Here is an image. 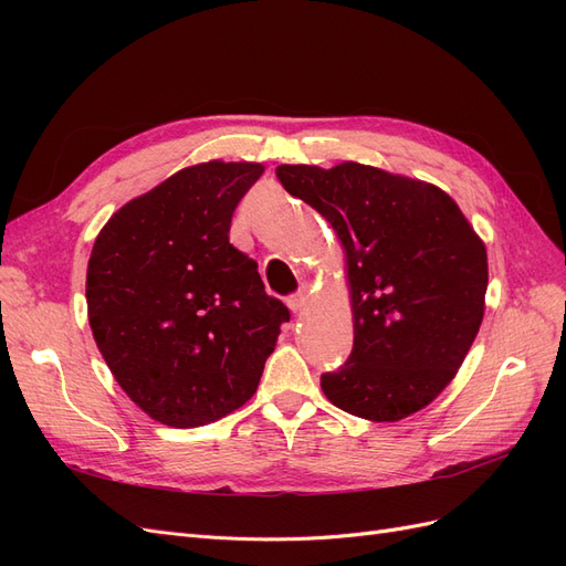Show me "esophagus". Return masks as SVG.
Instances as JSON below:
<instances>
[{"label": "esophagus", "mask_w": 566, "mask_h": 566, "mask_svg": "<svg viewBox=\"0 0 566 566\" xmlns=\"http://www.w3.org/2000/svg\"><path fill=\"white\" fill-rule=\"evenodd\" d=\"M287 306H290V312H293V314H302L304 306H306V293H304V290H300V293H295V295H290L287 297Z\"/></svg>", "instance_id": "esophagus-1"}]
</instances>
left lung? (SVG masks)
<instances>
[{
  "label": "left lung",
  "mask_w": 566,
  "mask_h": 566,
  "mask_svg": "<svg viewBox=\"0 0 566 566\" xmlns=\"http://www.w3.org/2000/svg\"><path fill=\"white\" fill-rule=\"evenodd\" d=\"M283 188L331 221L347 256L354 347L321 389L337 408L397 422L437 399L484 318L486 248L439 186L342 163L281 165Z\"/></svg>",
  "instance_id": "left-lung-1"
}]
</instances>
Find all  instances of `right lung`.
<instances>
[{
    "instance_id": "right-lung-1",
    "label": "right lung",
    "mask_w": 566,
    "mask_h": 566,
    "mask_svg": "<svg viewBox=\"0 0 566 566\" xmlns=\"http://www.w3.org/2000/svg\"><path fill=\"white\" fill-rule=\"evenodd\" d=\"M262 172L260 163L221 160L179 169L96 235V347L127 397L163 424L186 430L241 408L290 321L256 262L229 243L235 205Z\"/></svg>"
}]
</instances>
